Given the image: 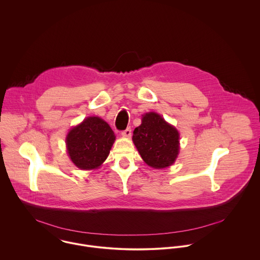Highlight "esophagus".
<instances>
[{"label": "esophagus", "instance_id": "1", "mask_svg": "<svg viewBox=\"0 0 260 260\" xmlns=\"http://www.w3.org/2000/svg\"><path fill=\"white\" fill-rule=\"evenodd\" d=\"M131 128H127V129H125V130H123L122 132H121V135L123 136V137H127V138H130L131 137Z\"/></svg>", "mask_w": 260, "mask_h": 260}]
</instances>
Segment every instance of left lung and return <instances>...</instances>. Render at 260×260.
Wrapping results in <instances>:
<instances>
[{"label":"left lung","instance_id":"8db88e82","mask_svg":"<svg viewBox=\"0 0 260 260\" xmlns=\"http://www.w3.org/2000/svg\"><path fill=\"white\" fill-rule=\"evenodd\" d=\"M133 142L142 159L153 168L174 163L179 151V133L159 114L150 112L133 132Z\"/></svg>","mask_w":260,"mask_h":260}]
</instances>
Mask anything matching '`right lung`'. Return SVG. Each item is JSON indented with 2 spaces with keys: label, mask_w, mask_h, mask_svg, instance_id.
Wrapping results in <instances>:
<instances>
[{
  "label": "right lung",
  "mask_w": 260,
  "mask_h": 260,
  "mask_svg": "<svg viewBox=\"0 0 260 260\" xmlns=\"http://www.w3.org/2000/svg\"><path fill=\"white\" fill-rule=\"evenodd\" d=\"M115 135L99 117H88L67 135V150L75 165L83 170L99 167L108 157Z\"/></svg>",
  "instance_id": "right-lung-1"
}]
</instances>
